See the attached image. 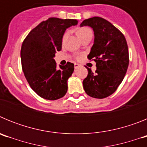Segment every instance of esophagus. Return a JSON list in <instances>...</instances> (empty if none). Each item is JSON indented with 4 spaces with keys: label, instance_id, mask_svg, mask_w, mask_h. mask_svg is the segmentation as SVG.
I'll return each instance as SVG.
<instances>
[{
    "label": "esophagus",
    "instance_id": "obj_1",
    "mask_svg": "<svg viewBox=\"0 0 147 147\" xmlns=\"http://www.w3.org/2000/svg\"><path fill=\"white\" fill-rule=\"evenodd\" d=\"M80 64H78V63H75L74 64V67H75V69H77L78 67H80Z\"/></svg>",
    "mask_w": 147,
    "mask_h": 147
}]
</instances>
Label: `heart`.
Returning a JSON list of instances; mask_svg holds the SVG:
<instances>
[{
    "label": "heart",
    "mask_w": 147,
    "mask_h": 147,
    "mask_svg": "<svg viewBox=\"0 0 147 147\" xmlns=\"http://www.w3.org/2000/svg\"><path fill=\"white\" fill-rule=\"evenodd\" d=\"M90 32H91L90 29L87 28V27H81V28H78L76 30V35H77L78 37H79L80 39L82 37H83L84 35L87 34L88 33H90ZM65 37H66V34H64V36H63V37H62V40H65Z\"/></svg>",
    "instance_id": "obj_1"
}]
</instances>
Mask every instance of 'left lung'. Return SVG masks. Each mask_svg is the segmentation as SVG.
I'll return each instance as SVG.
<instances>
[{
  "mask_svg": "<svg viewBox=\"0 0 147 147\" xmlns=\"http://www.w3.org/2000/svg\"><path fill=\"white\" fill-rule=\"evenodd\" d=\"M88 26L94 32V42L88 58L96 62V71L83 80L85 93L93 98H104L117 90L129 65V51L124 34L112 23L99 17L86 19L80 26Z\"/></svg>",
  "mask_w": 147,
  "mask_h": 147,
  "instance_id": "1",
  "label": "left lung"
}]
</instances>
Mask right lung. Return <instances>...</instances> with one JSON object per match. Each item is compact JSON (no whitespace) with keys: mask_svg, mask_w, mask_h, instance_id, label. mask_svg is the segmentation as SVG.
Returning <instances> with one entry per match:
<instances>
[{"mask_svg":"<svg viewBox=\"0 0 147 147\" xmlns=\"http://www.w3.org/2000/svg\"><path fill=\"white\" fill-rule=\"evenodd\" d=\"M77 23L74 19L50 18L33 28L23 40L22 69L32 89L45 99H59L67 93V80L74 65L67 62L57 68L54 57L62 49L66 28Z\"/></svg>","mask_w":147,"mask_h":147,"instance_id":"add662e5","label":"right lung"}]
</instances>
